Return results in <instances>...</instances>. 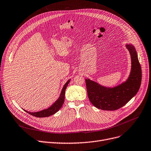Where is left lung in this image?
<instances>
[{
  "label": "left lung",
  "instance_id": "left-lung-1",
  "mask_svg": "<svg viewBox=\"0 0 151 151\" xmlns=\"http://www.w3.org/2000/svg\"><path fill=\"white\" fill-rule=\"evenodd\" d=\"M130 53L132 68L128 80L113 88L102 86L86 79L88 97L92 104L99 109L114 111L124 106L137 93L141 83V68L137 51L132 45H127Z\"/></svg>",
  "mask_w": 151,
  "mask_h": 151
}]
</instances>
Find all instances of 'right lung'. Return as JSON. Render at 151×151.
I'll return each mask as SVG.
<instances>
[{"mask_svg":"<svg viewBox=\"0 0 151 151\" xmlns=\"http://www.w3.org/2000/svg\"><path fill=\"white\" fill-rule=\"evenodd\" d=\"M70 80L68 81H67V82L65 84V85L63 86L62 90L61 91L60 95L59 97V99L55 101V103L47 109H43L42 111H38V112H35V113H32V112H29V111H27L24 110L26 112H27V113H29L30 115H32L34 116L37 117H49L54 114H55V113H57L58 111L60 109V108L62 106L63 102H64V100H65V89L67 88V87L70 82Z\"/></svg>","mask_w":151,"mask_h":151,"instance_id":"add662e5","label":"right lung"}]
</instances>
